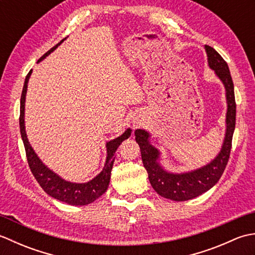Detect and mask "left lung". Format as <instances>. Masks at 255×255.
<instances>
[{"label":"left lung","instance_id":"obj_1","mask_svg":"<svg viewBox=\"0 0 255 255\" xmlns=\"http://www.w3.org/2000/svg\"><path fill=\"white\" fill-rule=\"evenodd\" d=\"M207 53L208 66L213 69L216 75L224 83L227 99V115H226V134L223 147L218 155L200 169L186 173H170L165 171L159 163L160 152L149 142L150 133L143 129H137L134 131L136 141L138 142L143 166L148 172L149 181L154 191L160 196L169 198L176 202H184L199 196L213 187L223 175L228 163L232 136L236 127V100L235 88L229 71L228 64L213 47L205 46Z\"/></svg>","mask_w":255,"mask_h":255}]
</instances>
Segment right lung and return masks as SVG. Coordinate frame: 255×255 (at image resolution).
<instances>
[{
  "label": "right lung",
  "instance_id": "1",
  "mask_svg": "<svg viewBox=\"0 0 255 255\" xmlns=\"http://www.w3.org/2000/svg\"><path fill=\"white\" fill-rule=\"evenodd\" d=\"M64 40V39H63ZM61 40L58 45L52 47L49 51H47L44 56H42L38 62L41 61L42 59H45L50 52H52L63 41ZM32 70L26 75L25 83L23 91H21L20 96V115H19V128H20V134L21 139H23L24 147L26 151L27 161H28L29 169L32 173V175L35 176L37 182L39 183V185L42 187V189L51 197L56 198L60 202L67 203L69 205L73 206H84L93 203L95 199L101 197L104 194L107 188L108 184H110L111 180V172L113 169L114 160H115V154L117 148L119 147L125 139H128L131 134V129L128 128L122 136L118 138L111 140L106 143V150H107V156L106 162L104 165V169L100 173L99 175H96L93 180L86 183H72L63 180L55 172H52L50 169L42 163L41 160L38 158V155L35 153L34 149L31 148V145L27 139L26 130H25V99H26V92H27V84H28V80L30 78V74Z\"/></svg>",
  "mask_w": 255,
  "mask_h": 255
}]
</instances>
